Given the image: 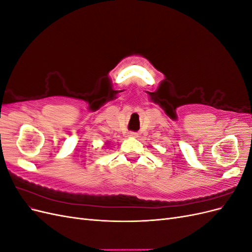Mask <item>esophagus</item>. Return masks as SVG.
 I'll return each instance as SVG.
<instances>
[{
  "mask_svg": "<svg viewBox=\"0 0 252 252\" xmlns=\"http://www.w3.org/2000/svg\"><path fill=\"white\" fill-rule=\"evenodd\" d=\"M136 135H138V134H136L135 132H129L128 133V136H130V138H136Z\"/></svg>",
  "mask_w": 252,
  "mask_h": 252,
  "instance_id": "esophagus-1",
  "label": "esophagus"
}]
</instances>
